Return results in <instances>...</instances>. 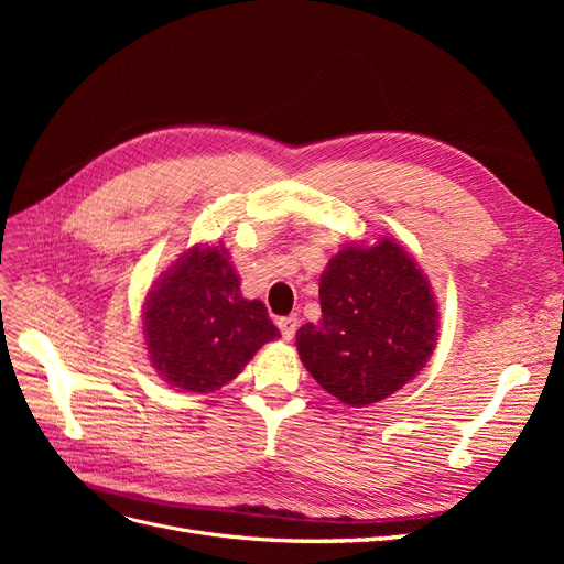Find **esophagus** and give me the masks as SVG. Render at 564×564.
I'll return each mask as SVG.
<instances>
[{"instance_id":"34e87169","label":"esophagus","mask_w":564,"mask_h":564,"mask_svg":"<svg viewBox=\"0 0 564 564\" xmlns=\"http://www.w3.org/2000/svg\"><path fill=\"white\" fill-rule=\"evenodd\" d=\"M278 327H280V332H282V338H284V340H292V338H294V334H296V329H299V317H296V315L280 317Z\"/></svg>"}]
</instances>
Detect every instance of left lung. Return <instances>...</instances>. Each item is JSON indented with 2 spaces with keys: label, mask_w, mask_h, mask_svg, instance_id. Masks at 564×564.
Wrapping results in <instances>:
<instances>
[{
  "label": "left lung",
  "mask_w": 564,
  "mask_h": 564,
  "mask_svg": "<svg viewBox=\"0 0 564 564\" xmlns=\"http://www.w3.org/2000/svg\"><path fill=\"white\" fill-rule=\"evenodd\" d=\"M322 319L296 332L301 362L350 406L390 398L429 362L437 303L429 280L398 242L346 247L319 278Z\"/></svg>",
  "instance_id": "8db88e82"
}]
</instances>
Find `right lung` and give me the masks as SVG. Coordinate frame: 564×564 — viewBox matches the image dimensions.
Masks as SVG:
<instances>
[{
  "instance_id": "add662e5",
  "label": "right lung",
  "mask_w": 564,
  "mask_h": 564,
  "mask_svg": "<svg viewBox=\"0 0 564 564\" xmlns=\"http://www.w3.org/2000/svg\"><path fill=\"white\" fill-rule=\"evenodd\" d=\"M143 332L150 362L185 392L232 381L253 352L280 332L261 301L240 292L224 247H193L148 294Z\"/></svg>"
}]
</instances>
